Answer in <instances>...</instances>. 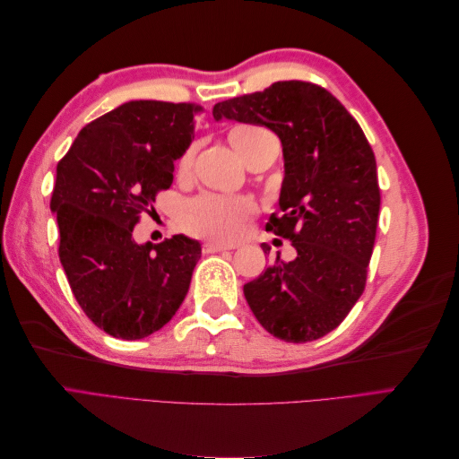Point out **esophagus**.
Wrapping results in <instances>:
<instances>
[{
	"instance_id": "1",
	"label": "esophagus",
	"mask_w": 459,
	"mask_h": 459,
	"mask_svg": "<svg viewBox=\"0 0 459 459\" xmlns=\"http://www.w3.org/2000/svg\"><path fill=\"white\" fill-rule=\"evenodd\" d=\"M231 245H224V243H218V241H206L203 245V251L204 253H221V251H231Z\"/></svg>"
}]
</instances>
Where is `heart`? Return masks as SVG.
I'll return each instance as SVG.
<instances>
[{
    "mask_svg": "<svg viewBox=\"0 0 459 459\" xmlns=\"http://www.w3.org/2000/svg\"><path fill=\"white\" fill-rule=\"evenodd\" d=\"M270 135V132L262 126H245L233 128L230 134V142L243 159L251 155V151L258 145L262 137ZM191 151L186 155L184 162H189ZM255 211V204L245 197H224V195H201L186 203L182 211L184 228L199 238H208L216 241H233L239 238L245 218Z\"/></svg>",
    "mask_w": 459,
    "mask_h": 459,
    "instance_id": "b5f03b06",
    "label": "heart"
}]
</instances>
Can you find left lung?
<instances>
[{"label": "left lung", "mask_w": 459, "mask_h": 459, "mask_svg": "<svg viewBox=\"0 0 459 459\" xmlns=\"http://www.w3.org/2000/svg\"><path fill=\"white\" fill-rule=\"evenodd\" d=\"M212 117L266 126L283 147L281 214L266 230L289 239L297 256L277 255L243 287L248 307L281 341L327 335L366 289L381 206L371 145L337 97L300 80L216 103Z\"/></svg>", "instance_id": "left-lung-1"}]
</instances>
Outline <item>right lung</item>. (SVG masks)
<instances>
[{
  "label": "right lung",
  "instance_id": "add662e5",
  "mask_svg": "<svg viewBox=\"0 0 459 459\" xmlns=\"http://www.w3.org/2000/svg\"><path fill=\"white\" fill-rule=\"evenodd\" d=\"M195 103L128 101L82 128L57 164L51 211L68 285L91 322L117 339L149 337L184 302L201 245L186 235L134 241L142 212L174 179L195 135Z\"/></svg>",
  "mask_w": 459,
  "mask_h": 459
}]
</instances>
